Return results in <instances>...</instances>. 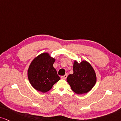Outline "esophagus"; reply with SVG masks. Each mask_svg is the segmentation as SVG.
<instances>
[{"label": "esophagus", "instance_id": "obj_1", "mask_svg": "<svg viewBox=\"0 0 121 121\" xmlns=\"http://www.w3.org/2000/svg\"><path fill=\"white\" fill-rule=\"evenodd\" d=\"M67 76H68L67 74H65V75L63 76H61V78L63 79V80H65V79L67 78Z\"/></svg>", "mask_w": 121, "mask_h": 121}]
</instances>
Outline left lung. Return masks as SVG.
Masks as SVG:
<instances>
[{"mask_svg":"<svg viewBox=\"0 0 121 121\" xmlns=\"http://www.w3.org/2000/svg\"><path fill=\"white\" fill-rule=\"evenodd\" d=\"M73 70V73L69 74L67 78L73 91L78 95L90 91L96 82V73L92 65L86 60L80 63L74 60Z\"/></svg>","mask_w":121,"mask_h":121,"instance_id":"obj_1","label":"left lung"}]
</instances>
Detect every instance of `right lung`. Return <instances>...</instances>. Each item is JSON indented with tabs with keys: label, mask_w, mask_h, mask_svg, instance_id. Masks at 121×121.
Returning a JSON list of instances; mask_svg holds the SVG:
<instances>
[{
	"label": "right lung",
	"mask_w": 121,
	"mask_h": 121,
	"mask_svg": "<svg viewBox=\"0 0 121 121\" xmlns=\"http://www.w3.org/2000/svg\"><path fill=\"white\" fill-rule=\"evenodd\" d=\"M56 59L45 52L39 55L32 60L27 70L29 82L35 90L47 92L60 80L53 64Z\"/></svg>",
	"instance_id": "add662e5"
}]
</instances>
